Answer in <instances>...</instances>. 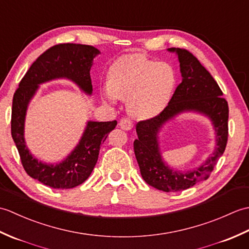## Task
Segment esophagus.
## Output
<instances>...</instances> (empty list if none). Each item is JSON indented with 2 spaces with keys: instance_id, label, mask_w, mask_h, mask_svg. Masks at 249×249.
Returning a JSON list of instances; mask_svg holds the SVG:
<instances>
[{
  "instance_id": "obj_1",
  "label": "esophagus",
  "mask_w": 249,
  "mask_h": 249,
  "mask_svg": "<svg viewBox=\"0 0 249 249\" xmlns=\"http://www.w3.org/2000/svg\"><path fill=\"white\" fill-rule=\"evenodd\" d=\"M120 127H121L122 129H124V130H130V129H133V127H134L133 121L129 120V119H122V120L120 121Z\"/></svg>"
}]
</instances>
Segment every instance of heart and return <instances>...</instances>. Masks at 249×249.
I'll use <instances>...</instances> for the list:
<instances>
[{
	"mask_svg": "<svg viewBox=\"0 0 249 249\" xmlns=\"http://www.w3.org/2000/svg\"><path fill=\"white\" fill-rule=\"evenodd\" d=\"M176 83V71L170 64L135 53L119 57L110 66L102 96L111 104L119 97L126 98L130 114L147 119L167 107Z\"/></svg>",
	"mask_w": 249,
	"mask_h": 249,
	"instance_id": "b5f03b06",
	"label": "heart"
}]
</instances>
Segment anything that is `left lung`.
Returning a JSON list of instances; mask_svg holds the SVG:
<instances>
[{
    "label": "left lung",
    "instance_id": "left-lung-1",
    "mask_svg": "<svg viewBox=\"0 0 249 249\" xmlns=\"http://www.w3.org/2000/svg\"><path fill=\"white\" fill-rule=\"evenodd\" d=\"M168 50L178 54L182 82L160 114L138 122L136 126L138 138L134 141L135 155L142 178L151 186L166 193L181 192L209 178L225 152L228 141L229 118L228 103L223 97V92L197 57L186 49ZM185 110H195L209 116L216 133V147L213 155L203 165L193 172L179 173L162 160L157 134L167 120Z\"/></svg>",
    "mask_w": 249,
    "mask_h": 249
}]
</instances>
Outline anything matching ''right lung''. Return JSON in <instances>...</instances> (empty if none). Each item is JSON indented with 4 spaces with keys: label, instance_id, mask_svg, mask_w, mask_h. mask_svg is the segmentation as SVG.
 Masks as SVG:
<instances>
[{
    "label": "right lung",
    "instance_id": "right-lung-1",
    "mask_svg": "<svg viewBox=\"0 0 249 249\" xmlns=\"http://www.w3.org/2000/svg\"><path fill=\"white\" fill-rule=\"evenodd\" d=\"M99 50L93 46L60 44L51 47L37 57L16 89L12 109V137L17 146L25 172L47 186L70 189L82 184L96 165L100 145L116 126V121H89L79 144L64 160L47 165L32 156L24 141V120L32 97L41 83L66 78L75 82L83 92L93 91L89 70Z\"/></svg>",
    "mask_w": 249,
    "mask_h": 249
}]
</instances>
